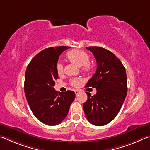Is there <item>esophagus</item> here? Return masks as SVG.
Here are the masks:
<instances>
[{
    "label": "esophagus",
    "mask_w": 150,
    "mask_h": 150,
    "mask_svg": "<svg viewBox=\"0 0 150 150\" xmlns=\"http://www.w3.org/2000/svg\"><path fill=\"white\" fill-rule=\"evenodd\" d=\"M74 92H75V93H76V95L78 96V94H79V93H80V91H78V90H75V91H74Z\"/></svg>",
    "instance_id": "34e87169"
}]
</instances>
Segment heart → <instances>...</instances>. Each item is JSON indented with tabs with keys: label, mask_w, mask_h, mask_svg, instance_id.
<instances>
[{
	"label": "heart",
	"mask_w": 150,
	"mask_h": 150,
	"mask_svg": "<svg viewBox=\"0 0 150 150\" xmlns=\"http://www.w3.org/2000/svg\"><path fill=\"white\" fill-rule=\"evenodd\" d=\"M66 57L70 62L74 63L78 67H81V69L85 72H88L91 69V64L89 61L90 55L87 52L80 49H73L69 51L66 54ZM57 71L59 74L63 72V66L60 62L57 64ZM80 80L79 79H73L71 81L72 85L75 87L79 86Z\"/></svg>",
	"instance_id": "obj_1"
}]
</instances>
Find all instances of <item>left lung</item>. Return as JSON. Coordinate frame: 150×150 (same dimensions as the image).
Instances as JSON below:
<instances>
[{
	"mask_svg": "<svg viewBox=\"0 0 150 150\" xmlns=\"http://www.w3.org/2000/svg\"><path fill=\"white\" fill-rule=\"evenodd\" d=\"M97 62V70L86 87L96 88L91 96L86 91L88 100L83 105L88 121L96 126H103L119 113L127 93V76L120 60L106 49L88 47Z\"/></svg>",
	"mask_w": 150,
	"mask_h": 150,
	"instance_id": "obj_1",
	"label": "left lung"
}]
</instances>
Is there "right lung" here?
<instances>
[{
    "label": "right lung",
    "instance_id": "right-lung-1",
    "mask_svg": "<svg viewBox=\"0 0 150 150\" xmlns=\"http://www.w3.org/2000/svg\"><path fill=\"white\" fill-rule=\"evenodd\" d=\"M70 47L59 46L43 50L35 55L26 68L24 92L31 111L44 124H60L67 116L75 93H58L53 88L59 78L57 64L59 56Z\"/></svg>",
    "mask_w": 150,
    "mask_h": 150
}]
</instances>
